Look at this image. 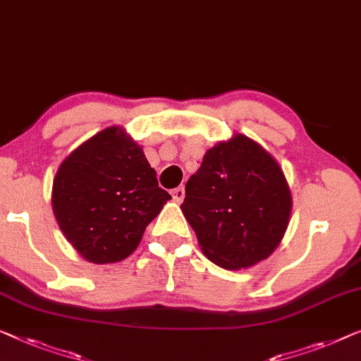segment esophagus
<instances>
[{
	"label": "esophagus",
	"instance_id": "34e87169",
	"mask_svg": "<svg viewBox=\"0 0 361 361\" xmlns=\"http://www.w3.org/2000/svg\"><path fill=\"white\" fill-rule=\"evenodd\" d=\"M171 193H172V198H174L176 202L180 203L182 200H184V197H185V189L180 185V187H177V189L172 190Z\"/></svg>",
	"mask_w": 361,
	"mask_h": 361
}]
</instances>
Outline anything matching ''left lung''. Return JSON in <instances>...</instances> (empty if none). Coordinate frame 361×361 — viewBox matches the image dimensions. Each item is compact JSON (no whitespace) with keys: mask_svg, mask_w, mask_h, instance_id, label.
Wrapping results in <instances>:
<instances>
[{"mask_svg":"<svg viewBox=\"0 0 361 361\" xmlns=\"http://www.w3.org/2000/svg\"><path fill=\"white\" fill-rule=\"evenodd\" d=\"M293 198L280 164L264 146L234 133L207 149L185 184L180 210L202 252L226 270L262 262L288 228Z\"/></svg>","mask_w":361,"mask_h":361,"instance_id":"obj_1","label":"left lung"}]
</instances>
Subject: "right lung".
I'll return each instance as SVG.
<instances>
[{
  "label": "right lung",
  "instance_id": "add662e5",
  "mask_svg": "<svg viewBox=\"0 0 361 361\" xmlns=\"http://www.w3.org/2000/svg\"><path fill=\"white\" fill-rule=\"evenodd\" d=\"M168 200L142 146L117 125L71 151L51 187V210L66 241L99 265L127 259Z\"/></svg>",
  "mask_w": 361,
  "mask_h": 361
}]
</instances>
